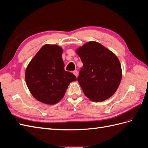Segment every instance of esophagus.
Instances as JSON below:
<instances>
[{
    "instance_id": "esophagus-1",
    "label": "esophagus",
    "mask_w": 148,
    "mask_h": 148,
    "mask_svg": "<svg viewBox=\"0 0 148 148\" xmlns=\"http://www.w3.org/2000/svg\"><path fill=\"white\" fill-rule=\"evenodd\" d=\"M73 73L75 75V76H76L77 77H78V71H77V70H75V71H73Z\"/></svg>"
}]
</instances>
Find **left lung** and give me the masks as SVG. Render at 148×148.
<instances>
[{
    "label": "left lung",
    "instance_id": "obj_1",
    "mask_svg": "<svg viewBox=\"0 0 148 148\" xmlns=\"http://www.w3.org/2000/svg\"><path fill=\"white\" fill-rule=\"evenodd\" d=\"M76 53L84 64L78 81L84 94L93 102H102L112 96L122 76L117 56L96 41L85 43Z\"/></svg>",
    "mask_w": 148,
    "mask_h": 148
}]
</instances>
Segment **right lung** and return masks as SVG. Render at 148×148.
<instances>
[{
    "instance_id": "obj_1",
    "label": "right lung",
    "mask_w": 148,
    "mask_h": 148,
    "mask_svg": "<svg viewBox=\"0 0 148 148\" xmlns=\"http://www.w3.org/2000/svg\"><path fill=\"white\" fill-rule=\"evenodd\" d=\"M63 50L56 45L46 44L36 54L26 68L25 79L29 90L38 101L48 105L59 102L75 75L64 70Z\"/></svg>"
}]
</instances>
